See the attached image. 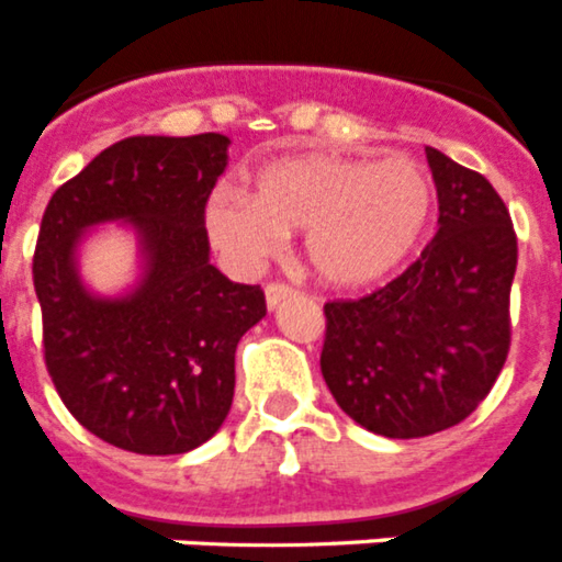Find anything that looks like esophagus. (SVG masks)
<instances>
[{
    "mask_svg": "<svg viewBox=\"0 0 562 562\" xmlns=\"http://www.w3.org/2000/svg\"><path fill=\"white\" fill-rule=\"evenodd\" d=\"M265 295H267V310H278V306L284 304L286 297H292V286H286V284H267V290H265Z\"/></svg>",
    "mask_w": 562,
    "mask_h": 562,
    "instance_id": "esophagus-1",
    "label": "esophagus"
}]
</instances>
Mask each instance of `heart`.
I'll return each mask as SVG.
<instances>
[{
	"mask_svg": "<svg viewBox=\"0 0 562 562\" xmlns=\"http://www.w3.org/2000/svg\"><path fill=\"white\" fill-rule=\"evenodd\" d=\"M434 211V180L411 157L290 154L258 168L252 196L213 191L202 220L213 245L245 270L276 256L286 233H304L312 276L335 290H360L414 256Z\"/></svg>",
	"mask_w": 562,
	"mask_h": 562,
	"instance_id": "1",
	"label": "heart"
}]
</instances>
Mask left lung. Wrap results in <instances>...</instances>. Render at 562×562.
Listing matches in <instances>:
<instances>
[{
	"label": "left lung",
	"instance_id": "8db88e82",
	"mask_svg": "<svg viewBox=\"0 0 562 562\" xmlns=\"http://www.w3.org/2000/svg\"><path fill=\"white\" fill-rule=\"evenodd\" d=\"M439 231L408 270L357 301H331L321 371L357 425L389 439L439 434L479 408L509 351L518 238L495 188L425 148Z\"/></svg>",
	"mask_w": 562,
	"mask_h": 562
}]
</instances>
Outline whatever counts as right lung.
<instances>
[{
    "label": "right lung",
    "instance_id": "right-lung-1",
    "mask_svg": "<svg viewBox=\"0 0 562 562\" xmlns=\"http://www.w3.org/2000/svg\"><path fill=\"white\" fill-rule=\"evenodd\" d=\"M225 134H137L64 182L42 216L33 284L44 360L89 434L140 456L200 448L227 419L236 346L267 315L265 292L211 265L205 205L227 168ZM117 221L138 238L142 276L123 296L82 284L77 250Z\"/></svg>",
    "mask_w": 562,
    "mask_h": 562
}]
</instances>
